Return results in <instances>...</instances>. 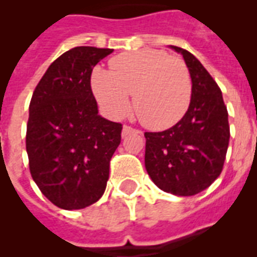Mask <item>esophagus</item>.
<instances>
[{"label":"esophagus","instance_id":"esophagus-1","mask_svg":"<svg viewBox=\"0 0 257 257\" xmlns=\"http://www.w3.org/2000/svg\"><path fill=\"white\" fill-rule=\"evenodd\" d=\"M133 132H136V133H141L140 131H137V129L132 128V126H129V125H124V128H122V137L128 136L129 133H133Z\"/></svg>","mask_w":257,"mask_h":257}]
</instances>
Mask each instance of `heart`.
Instances as JSON below:
<instances>
[{"label": "heart", "mask_w": 257, "mask_h": 257, "mask_svg": "<svg viewBox=\"0 0 257 257\" xmlns=\"http://www.w3.org/2000/svg\"><path fill=\"white\" fill-rule=\"evenodd\" d=\"M110 72L96 69L92 88L110 116L120 118L133 108L149 129H165L185 114L192 97L191 73L185 62L163 50L143 49L118 54Z\"/></svg>", "instance_id": "b5f03b06"}]
</instances>
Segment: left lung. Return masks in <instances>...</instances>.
Listing matches in <instances>:
<instances>
[{"label": "left lung", "mask_w": 257, "mask_h": 257, "mask_svg": "<svg viewBox=\"0 0 257 257\" xmlns=\"http://www.w3.org/2000/svg\"><path fill=\"white\" fill-rule=\"evenodd\" d=\"M192 78L183 118L163 132H145V168L164 192L193 196L220 176L229 144L228 110L219 85L201 62L179 46Z\"/></svg>", "instance_id": "obj_1"}]
</instances>
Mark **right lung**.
<instances>
[{
	"label": "right lung",
	"mask_w": 257,
	"mask_h": 257,
	"mask_svg": "<svg viewBox=\"0 0 257 257\" xmlns=\"http://www.w3.org/2000/svg\"><path fill=\"white\" fill-rule=\"evenodd\" d=\"M113 49L77 46L54 60L34 89L26 125L30 175L62 209H82L104 195L122 125L98 114L93 68Z\"/></svg>",
	"instance_id": "1"
}]
</instances>
